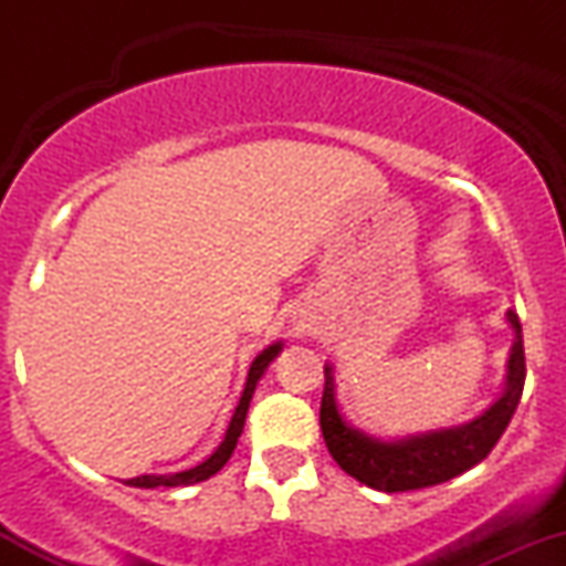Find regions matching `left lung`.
<instances>
[{
    "mask_svg": "<svg viewBox=\"0 0 566 566\" xmlns=\"http://www.w3.org/2000/svg\"><path fill=\"white\" fill-rule=\"evenodd\" d=\"M505 319L516 333V340L511 348L503 396L490 409H484L476 420L465 426L444 428V431H428L399 441H380L356 431L343 420L340 409H337L333 367L324 365L319 426L324 444H327L335 463L356 482L380 492L423 490V486L450 482V479L482 463L509 428L518 399H522L524 378H527L522 322H518L516 311H509Z\"/></svg>",
    "mask_w": 566,
    "mask_h": 566,
    "instance_id": "left-lung-1",
    "label": "left lung"
}]
</instances>
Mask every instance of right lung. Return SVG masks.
<instances>
[{
	"label": "right lung",
	"instance_id": "add662e5",
	"mask_svg": "<svg viewBox=\"0 0 566 566\" xmlns=\"http://www.w3.org/2000/svg\"><path fill=\"white\" fill-rule=\"evenodd\" d=\"M279 350H282V343H274V346H269V348L261 350V354L255 356V361H252V367H250V375H247L244 394H242V399H239L237 412H233L229 431H226V439L220 441L218 450L212 452L210 458L205 460V463L193 465V469H188V471L170 473V476H154V473H151V476L127 479L125 484H129V486H146V490H154V486H188V484L205 482V479H210L212 473H218L220 469H223V465L229 463V458L233 454V447H237L239 437H242L247 409H250V399H252V394H255L258 380H261V375L265 373V367H269L271 361L276 359Z\"/></svg>",
	"mask_w": 566,
	"mask_h": 566
}]
</instances>
